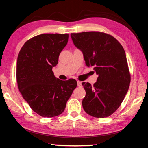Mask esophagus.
Listing matches in <instances>:
<instances>
[{
    "mask_svg": "<svg viewBox=\"0 0 148 148\" xmlns=\"http://www.w3.org/2000/svg\"><path fill=\"white\" fill-rule=\"evenodd\" d=\"M77 86H78V87H82V82L77 81Z\"/></svg>",
    "mask_w": 148,
    "mask_h": 148,
    "instance_id": "1",
    "label": "esophagus"
}]
</instances>
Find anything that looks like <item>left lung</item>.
Instances as JSON below:
<instances>
[{"mask_svg": "<svg viewBox=\"0 0 148 148\" xmlns=\"http://www.w3.org/2000/svg\"><path fill=\"white\" fill-rule=\"evenodd\" d=\"M73 43L82 51L85 64L94 67L98 77L93 85L83 82L86 95L82 106L96 118L109 116L127 94L131 76L124 49L111 35L99 32L71 34Z\"/></svg>", "mask_w": 148, "mask_h": 148, "instance_id": "1", "label": "left lung"}]
</instances>
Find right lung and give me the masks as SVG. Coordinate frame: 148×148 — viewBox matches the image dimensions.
<instances>
[{"instance_id": "add662e5", "label": "right lung", "mask_w": 148, "mask_h": 148, "mask_svg": "<svg viewBox=\"0 0 148 148\" xmlns=\"http://www.w3.org/2000/svg\"><path fill=\"white\" fill-rule=\"evenodd\" d=\"M69 34H43L26 41L17 61V82L23 98L42 117L57 116L77 87L74 79L56 78L52 68L68 42Z\"/></svg>"}]
</instances>
